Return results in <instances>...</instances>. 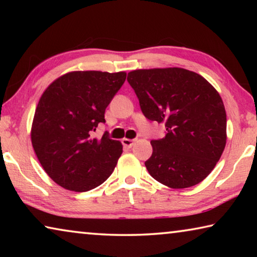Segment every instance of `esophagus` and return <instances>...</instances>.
I'll use <instances>...</instances> for the list:
<instances>
[{
	"label": "esophagus",
	"mask_w": 257,
	"mask_h": 257,
	"mask_svg": "<svg viewBox=\"0 0 257 257\" xmlns=\"http://www.w3.org/2000/svg\"><path fill=\"white\" fill-rule=\"evenodd\" d=\"M121 142H122V145L124 147H132L135 143L134 139H129V138H123Z\"/></svg>",
	"instance_id": "obj_1"
}]
</instances>
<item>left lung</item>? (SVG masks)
Segmentation results:
<instances>
[{"instance_id":"1","label":"left lung","mask_w":257,"mask_h":257,"mask_svg":"<svg viewBox=\"0 0 257 257\" xmlns=\"http://www.w3.org/2000/svg\"><path fill=\"white\" fill-rule=\"evenodd\" d=\"M147 119L167 134L152 141L145 165L170 188H188L214 169L227 143V114L217 90L198 73L182 68L138 69L127 78Z\"/></svg>"}]
</instances>
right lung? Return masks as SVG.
Listing matches in <instances>:
<instances>
[{
    "instance_id": "right-lung-1",
    "label": "right lung",
    "mask_w": 257,
    "mask_h": 257,
    "mask_svg": "<svg viewBox=\"0 0 257 257\" xmlns=\"http://www.w3.org/2000/svg\"><path fill=\"white\" fill-rule=\"evenodd\" d=\"M124 71H71L44 90L35 111L32 144L41 165L64 189L88 191L112 175L122 144L106 135L92 138L123 85Z\"/></svg>"
}]
</instances>
